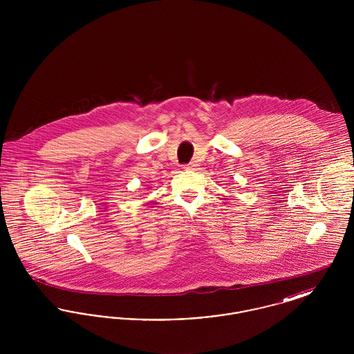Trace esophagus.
Returning <instances> with one entry per match:
<instances>
[{
    "label": "esophagus",
    "instance_id": "obj_1",
    "mask_svg": "<svg viewBox=\"0 0 354 354\" xmlns=\"http://www.w3.org/2000/svg\"><path fill=\"white\" fill-rule=\"evenodd\" d=\"M183 169H196V163H195V162H191V163H188V165H185V167H183Z\"/></svg>",
    "mask_w": 354,
    "mask_h": 354
}]
</instances>
